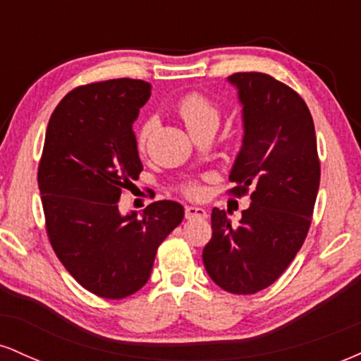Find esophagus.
<instances>
[{
  "mask_svg": "<svg viewBox=\"0 0 361 361\" xmlns=\"http://www.w3.org/2000/svg\"><path fill=\"white\" fill-rule=\"evenodd\" d=\"M185 215L186 219H207L205 209H202V207H186Z\"/></svg>",
  "mask_w": 361,
  "mask_h": 361,
  "instance_id": "34e87169",
  "label": "esophagus"
}]
</instances>
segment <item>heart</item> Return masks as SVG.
I'll return each mask as SVG.
<instances>
[{"label": "heart", "mask_w": 361, "mask_h": 361, "mask_svg": "<svg viewBox=\"0 0 361 361\" xmlns=\"http://www.w3.org/2000/svg\"><path fill=\"white\" fill-rule=\"evenodd\" d=\"M176 110L190 132H197L200 130V128L209 127L217 128L219 120H221V111H219L217 106L202 93H197V91L185 94V97L178 102ZM152 128H154V120L152 118H149L142 123L137 135L139 149L146 147V142L149 135H151ZM181 192H183L186 197L195 198L200 195V186L195 183H185L181 186Z\"/></svg>", "instance_id": "1"}]
</instances>
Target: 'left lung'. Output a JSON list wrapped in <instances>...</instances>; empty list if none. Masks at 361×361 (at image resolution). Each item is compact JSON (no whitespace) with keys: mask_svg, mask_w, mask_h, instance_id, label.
Segmentation results:
<instances>
[{"mask_svg":"<svg viewBox=\"0 0 361 361\" xmlns=\"http://www.w3.org/2000/svg\"><path fill=\"white\" fill-rule=\"evenodd\" d=\"M227 81L238 88L244 126L229 192H250L251 205L238 226L212 210V239L202 258L219 287L250 295L270 287L307 238L321 163L312 115L299 93L263 73H235Z\"/></svg>","mask_w":361,"mask_h":361,"instance_id":"8db88e82","label":"left lung"}]
</instances>
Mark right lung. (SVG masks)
Listing matches in <instances>:
<instances>
[{
  "label": "right lung",
  "instance_id": "add662e5",
  "mask_svg": "<svg viewBox=\"0 0 361 361\" xmlns=\"http://www.w3.org/2000/svg\"><path fill=\"white\" fill-rule=\"evenodd\" d=\"M149 97L151 85L130 78L78 86L45 132L37 180L49 241L78 283L103 299L147 283L157 247L185 215L173 200L147 205L142 217L118 212L142 171L132 123Z\"/></svg>",
  "mask_w": 361,
  "mask_h": 361
}]
</instances>
